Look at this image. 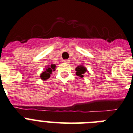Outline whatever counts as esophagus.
<instances>
[{"mask_svg": "<svg viewBox=\"0 0 133 133\" xmlns=\"http://www.w3.org/2000/svg\"><path fill=\"white\" fill-rule=\"evenodd\" d=\"M63 62H64V63H70V61H69V60H67V59H65V60H63Z\"/></svg>", "mask_w": 133, "mask_h": 133, "instance_id": "1", "label": "esophagus"}]
</instances>
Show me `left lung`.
Instances as JSON below:
<instances>
[{"label":"left lung","mask_w":133,"mask_h":133,"mask_svg":"<svg viewBox=\"0 0 133 133\" xmlns=\"http://www.w3.org/2000/svg\"><path fill=\"white\" fill-rule=\"evenodd\" d=\"M76 74L81 78H83L84 75L87 73V70L86 67L83 65H78L76 68Z\"/></svg>","instance_id":"left-lung-1"}]
</instances>
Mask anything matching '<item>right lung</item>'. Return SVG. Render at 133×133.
<instances>
[{
	"label": "right lung",
	"instance_id": "obj_1",
	"mask_svg": "<svg viewBox=\"0 0 133 133\" xmlns=\"http://www.w3.org/2000/svg\"><path fill=\"white\" fill-rule=\"evenodd\" d=\"M55 65L51 64L50 65H48L46 69H44V72H42L40 75V78L42 80H47L50 76V74L52 73V71L55 70Z\"/></svg>",
	"mask_w": 133,
	"mask_h": 133
}]
</instances>
